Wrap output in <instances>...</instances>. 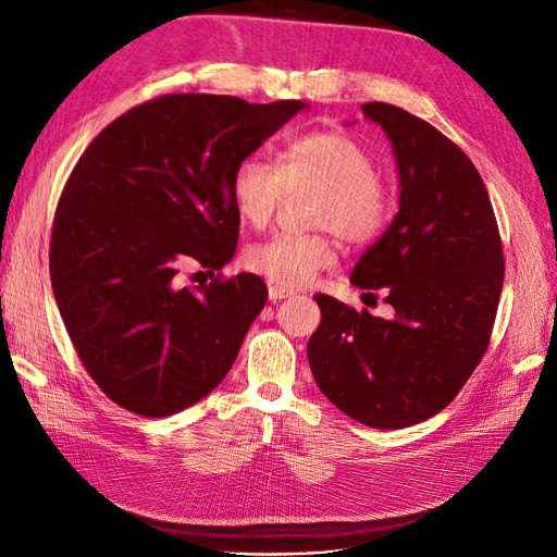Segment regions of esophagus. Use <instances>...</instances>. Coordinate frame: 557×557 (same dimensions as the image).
<instances>
[{"label":"esophagus","instance_id":"obj_1","mask_svg":"<svg viewBox=\"0 0 557 557\" xmlns=\"http://www.w3.org/2000/svg\"><path fill=\"white\" fill-rule=\"evenodd\" d=\"M268 297H270V301H280V299L292 297V292L289 289H282V287H270L268 289Z\"/></svg>","mask_w":557,"mask_h":557}]
</instances>
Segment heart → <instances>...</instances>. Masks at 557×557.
I'll return each instance as SVG.
<instances>
[{
    "label": "heart",
    "instance_id": "1",
    "mask_svg": "<svg viewBox=\"0 0 557 557\" xmlns=\"http://www.w3.org/2000/svg\"><path fill=\"white\" fill-rule=\"evenodd\" d=\"M299 186L321 188L313 224L333 230L342 242H371L385 224L387 196L375 176V162L357 140L337 132L292 140L282 152L280 170L258 158L242 160L232 174L230 194L239 218L263 227L287 188ZM333 258L327 234H272L246 248L244 265L272 287L301 289Z\"/></svg>",
    "mask_w": 557,
    "mask_h": 557
}]
</instances>
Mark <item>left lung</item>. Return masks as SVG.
Listing matches in <instances>:
<instances>
[{"label":"left lung","mask_w":557,"mask_h":557,"mask_svg":"<svg viewBox=\"0 0 557 557\" xmlns=\"http://www.w3.org/2000/svg\"><path fill=\"white\" fill-rule=\"evenodd\" d=\"M397 164L399 210L351 285L383 289L393 315L315 294L309 363L321 393L371 429H407L443 411L488 347L505 263L479 170L429 122L387 102L361 108Z\"/></svg>","instance_id":"obj_1"}]
</instances>
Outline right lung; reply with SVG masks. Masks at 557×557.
<instances>
[{
	"label": "right lung",
	"mask_w": 557,
	"mask_h": 557,
	"mask_svg": "<svg viewBox=\"0 0 557 557\" xmlns=\"http://www.w3.org/2000/svg\"><path fill=\"white\" fill-rule=\"evenodd\" d=\"M301 110L162 96L102 128L76 162L54 215L52 292L83 366L120 407L170 417L230 373L268 287L239 272L188 289L180 270L230 263L236 164Z\"/></svg>",
	"instance_id": "right-lung-1"
}]
</instances>
